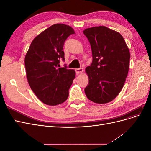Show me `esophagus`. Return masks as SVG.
<instances>
[{"mask_svg": "<svg viewBox=\"0 0 151 151\" xmlns=\"http://www.w3.org/2000/svg\"><path fill=\"white\" fill-rule=\"evenodd\" d=\"M76 72L77 74H82V73L84 72V70H83V68H76Z\"/></svg>", "mask_w": 151, "mask_h": 151, "instance_id": "obj_1", "label": "esophagus"}]
</instances>
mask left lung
Listing matches in <instances>:
<instances>
[{"mask_svg": "<svg viewBox=\"0 0 151 151\" xmlns=\"http://www.w3.org/2000/svg\"><path fill=\"white\" fill-rule=\"evenodd\" d=\"M83 33L93 55V62L85 70L89 78L85 94L94 103H109L125 84L129 69V49L120 33L106 26L87 28Z\"/></svg>", "mask_w": 151, "mask_h": 151, "instance_id": "8db88e82", "label": "left lung"}]
</instances>
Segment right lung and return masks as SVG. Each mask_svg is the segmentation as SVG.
Masks as SVG:
<instances>
[{
    "label": "right lung",
    "instance_id": "right-lung-1",
    "mask_svg": "<svg viewBox=\"0 0 151 151\" xmlns=\"http://www.w3.org/2000/svg\"><path fill=\"white\" fill-rule=\"evenodd\" d=\"M75 31L64 24H55L42 31L32 41L24 63L27 80L31 89L43 103L55 106L65 102L68 96L76 72L60 66L64 60L65 41Z\"/></svg>",
    "mask_w": 151,
    "mask_h": 151
}]
</instances>
